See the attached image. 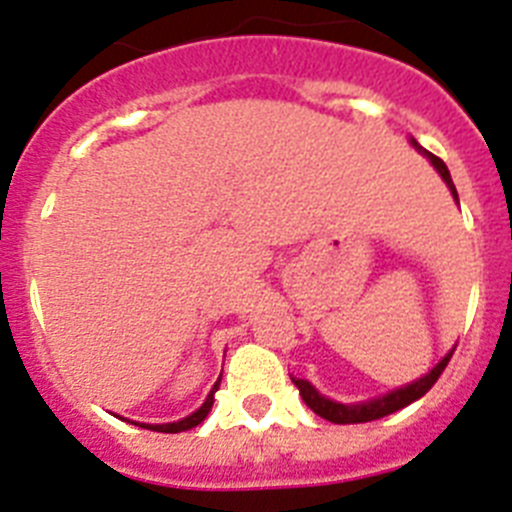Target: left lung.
<instances>
[{"label": "left lung", "mask_w": 512, "mask_h": 512, "mask_svg": "<svg viewBox=\"0 0 512 512\" xmlns=\"http://www.w3.org/2000/svg\"><path fill=\"white\" fill-rule=\"evenodd\" d=\"M410 143L415 146V151H420L423 156H428V161L436 166V171L443 176L446 187H449L451 194H454V200L459 202V194H456V187H454V182H451V174H449V169H446V164H443L438 156H433V153L425 151L423 146H418V140H415V138H410ZM451 356H454V351H449V354L443 356V359L438 361L436 366H433L431 372L425 374V377L415 379V382L408 384V387L392 390V392H387V395H382V397H374V400L356 402V405H343V402L328 400V397L320 395V392L315 390L310 382H307V379L292 377V382H295V387L300 390V395H302V400H305L307 408H310L312 413H318L320 418L330 420V423H338V425L369 423V420H377V418H384V415H392V413H397V410L405 408V405H410V402L420 400V397H423L425 392L431 390L433 384L438 382V377L443 374V369H446V364H449Z\"/></svg>", "instance_id": "obj_1"}]
</instances>
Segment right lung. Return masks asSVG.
<instances>
[{
  "mask_svg": "<svg viewBox=\"0 0 512 512\" xmlns=\"http://www.w3.org/2000/svg\"><path fill=\"white\" fill-rule=\"evenodd\" d=\"M217 387H220V382H215V387H212V390H210L207 400L202 402V408L197 410V413L187 415V418H184V420H176V423H164V425L140 423V428H151V431H158V433H182V431H189V428H194V425H200L202 420L207 418V413H210V410H212V402H215Z\"/></svg>",
  "mask_w": 512,
  "mask_h": 512,
  "instance_id": "obj_1",
  "label": "right lung"
}]
</instances>
